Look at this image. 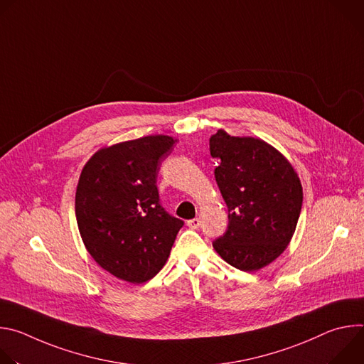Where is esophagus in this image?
I'll use <instances>...</instances> for the list:
<instances>
[{
  "instance_id": "obj_1",
  "label": "esophagus",
  "mask_w": 364,
  "mask_h": 364,
  "mask_svg": "<svg viewBox=\"0 0 364 364\" xmlns=\"http://www.w3.org/2000/svg\"><path fill=\"white\" fill-rule=\"evenodd\" d=\"M187 226L190 229H197L200 226V219H191V220H187Z\"/></svg>"
}]
</instances>
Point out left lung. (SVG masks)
<instances>
[{"label": "left lung", "instance_id": "1", "mask_svg": "<svg viewBox=\"0 0 364 364\" xmlns=\"http://www.w3.org/2000/svg\"><path fill=\"white\" fill-rule=\"evenodd\" d=\"M220 163L216 183L229 210V226L213 242L223 261L255 272L274 262L289 245L302 207V186L284 155L253 136L219 129L210 138Z\"/></svg>", "mask_w": 364, "mask_h": 364}]
</instances>
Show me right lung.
Listing matches in <instances>:
<instances>
[{"mask_svg":"<svg viewBox=\"0 0 364 364\" xmlns=\"http://www.w3.org/2000/svg\"><path fill=\"white\" fill-rule=\"evenodd\" d=\"M176 142L148 135L103 146L80 173L75 210L82 240L118 279L142 284L157 275L184 225L163 209L155 184Z\"/></svg>","mask_w":364,"mask_h":364,"instance_id":"add662e5","label":"right lung"}]
</instances>
